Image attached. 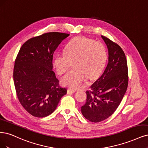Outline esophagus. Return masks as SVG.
Instances as JSON below:
<instances>
[{"mask_svg": "<svg viewBox=\"0 0 148 148\" xmlns=\"http://www.w3.org/2000/svg\"><path fill=\"white\" fill-rule=\"evenodd\" d=\"M76 92L75 90H73V89H69L67 90V93L68 94H73V93H75Z\"/></svg>", "mask_w": 148, "mask_h": 148, "instance_id": "1", "label": "esophagus"}]
</instances>
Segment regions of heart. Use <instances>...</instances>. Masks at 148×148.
Returning a JSON list of instances; mask_svg holds the SVG:
<instances>
[{
	"mask_svg": "<svg viewBox=\"0 0 148 148\" xmlns=\"http://www.w3.org/2000/svg\"><path fill=\"white\" fill-rule=\"evenodd\" d=\"M107 53L100 42L84 37L73 39L67 45L64 52L55 55L53 65L57 73L62 75L73 62L74 69L62 76L61 84L72 89H78L87 78L97 76L105 67Z\"/></svg>",
	"mask_w": 148,
	"mask_h": 148,
	"instance_id": "b5f03b06",
	"label": "heart"
}]
</instances>
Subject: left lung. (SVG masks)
<instances>
[{
  "label": "left lung",
  "mask_w": 148,
  "mask_h": 148,
  "mask_svg": "<svg viewBox=\"0 0 148 148\" xmlns=\"http://www.w3.org/2000/svg\"><path fill=\"white\" fill-rule=\"evenodd\" d=\"M108 50V62L103 74L86 91L81 111L92 123L105 120L118 108L128 86V68L123 50L109 38L101 36Z\"/></svg>",
  "instance_id": "8db88e82"
}]
</instances>
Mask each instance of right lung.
<instances>
[{
    "label": "right lung",
    "instance_id": "1",
    "mask_svg": "<svg viewBox=\"0 0 148 148\" xmlns=\"http://www.w3.org/2000/svg\"><path fill=\"white\" fill-rule=\"evenodd\" d=\"M69 36L43 34L28 40L19 49L13 69L14 87L20 103L33 116L43 118L53 113L67 94L52 70L54 52Z\"/></svg>",
    "mask_w": 148,
    "mask_h": 148
}]
</instances>
